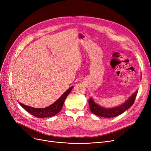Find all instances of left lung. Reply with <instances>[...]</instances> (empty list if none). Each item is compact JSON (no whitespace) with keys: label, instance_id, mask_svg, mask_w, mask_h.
Masks as SVG:
<instances>
[{"label":"left lung","instance_id":"8db88e82","mask_svg":"<svg viewBox=\"0 0 151 151\" xmlns=\"http://www.w3.org/2000/svg\"><path fill=\"white\" fill-rule=\"evenodd\" d=\"M137 92H136L133 95L127 100L124 104L118 107L106 109L102 108L95 104L94 101L91 98L89 100V106L92 113L98 116L104 117H114L122 114L125 111L128 109L131 106L133 105L135 100Z\"/></svg>","mask_w":151,"mask_h":151}]
</instances>
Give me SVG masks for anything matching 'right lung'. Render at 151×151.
I'll use <instances>...</instances> for the list:
<instances>
[{
    "mask_svg": "<svg viewBox=\"0 0 151 151\" xmlns=\"http://www.w3.org/2000/svg\"><path fill=\"white\" fill-rule=\"evenodd\" d=\"M73 88V86L71 87V88H69L64 93H63L57 101H55L51 105L46 107L45 108H32L23 105L21 103H20L19 105L30 114L33 115L37 117L45 118L51 117L58 114L61 110L63 105L64 104V101L66 97L68 96V95L70 93Z\"/></svg>",
    "mask_w": 151,
    "mask_h": 151,
    "instance_id": "obj_1",
    "label": "right lung"
}]
</instances>
